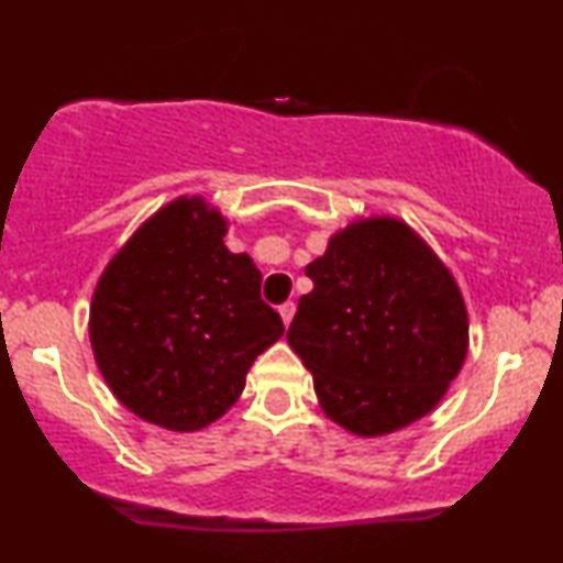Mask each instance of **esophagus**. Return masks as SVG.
<instances>
[{
	"label": "esophagus",
	"instance_id": "1",
	"mask_svg": "<svg viewBox=\"0 0 563 563\" xmlns=\"http://www.w3.org/2000/svg\"><path fill=\"white\" fill-rule=\"evenodd\" d=\"M294 314H296V303H294V301L280 303V318H283V322H286V325H290V320H294Z\"/></svg>",
	"mask_w": 563,
	"mask_h": 563
}]
</instances>
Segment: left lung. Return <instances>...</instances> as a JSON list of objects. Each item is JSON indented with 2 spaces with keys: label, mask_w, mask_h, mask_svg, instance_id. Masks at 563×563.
I'll return each instance as SVG.
<instances>
[{
  "label": "left lung",
  "mask_w": 563,
  "mask_h": 563,
  "mask_svg": "<svg viewBox=\"0 0 563 563\" xmlns=\"http://www.w3.org/2000/svg\"><path fill=\"white\" fill-rule=\"evenodd\" d=\"M288 344L312 373L320 407L357 437H384L439 405L468 352L455 277L394 217L357 219L307 264Z\"/></svg>",
  "instance_id": "8db88e82"
}]
</instances>
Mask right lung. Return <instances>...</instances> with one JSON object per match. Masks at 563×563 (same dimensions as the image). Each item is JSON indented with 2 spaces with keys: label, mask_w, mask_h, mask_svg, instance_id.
Instances as JSON below:
<instances>
[{
  "label": "right lung",
  "mask_w": 563,
  "mask_h": 563,
  "mask_svg": "<svg viewBox=\"0 0 563 563\" xmlns=\"http://www.w3.org/2000/svg\"><path fill=\"white\" fill-rule=\"evenodd\" d=\"M228 219L200 196L158 209L108 262L89 307L95 363L121 405L198 431L235 405L245 373L283 335L262 273L224 245Z\"/></svg>",
  "instance_id": "1"
}]
</instances>
